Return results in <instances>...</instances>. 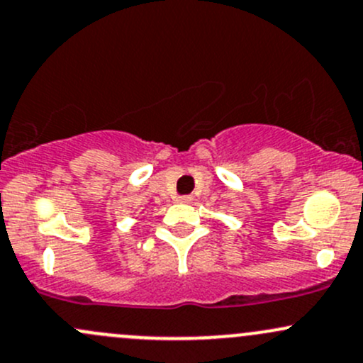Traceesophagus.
Returning a JSON list of instances; mask_svg holds the SVG:
<instances>
[{"label": "esophagus", "instance_id": "esophagus-1", "mask_svg": "<svg viewBox=\"0 0 363 363\" xmlns=\"http://www.w3.org/2000/svg\"><path fill=\"white\" fill-rule=\"evenodd\" d=\"M178 201L183 202V204H189V202L194 201V197L192 196H180L178 197Z\"/></svg>", "mask_w": 363, "mask_h": 363}]
</instances>
